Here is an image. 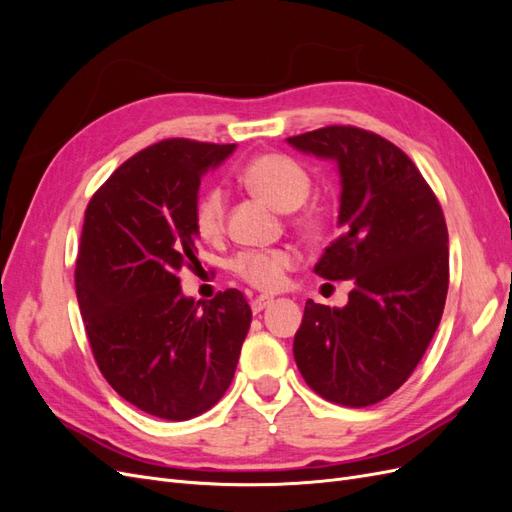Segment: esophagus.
<instances>
[{
    "label": "esophagus",
    "instance_id": "34e87169",
    "mask_svg": "<svg viewBox=\"0 0 512 512\" xmlns=\"http://www.w3.org/2000/svg\"><path fill=\"white\" fill-rule=\"evenodd\" d=\"M271 303H273V297H267V294H260V297L252 299V312L258 314V312H262V309H265V307H269Z\"/></svg>",
    "mask_w": 512,
    "mask_h": 512
}]
</instances>
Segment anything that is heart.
Returning a JSON list of instances; mask_svg holds the SVG:
<instances>
[{
  "mask_svg": "<svg viewBox=\"0 0 512 512\" xmlns=\"http://www.w3.org/2000/svg\"><path fill=\"white\" fill-rule=\"evenodd\" d=\"M241 185L262 196L280 211H292V226L307 235L322 230L324 211L316 205L303 207L312 192L309 170L284 153H260L239 173ZM192 226L203 241H220L226 230V192L220 185L200 190L192 207ZM297 254L286 247L273 250H243L230 262L239 280L256 290H275L284 282V273L294 265Z\"/></svg>",
  "mask_w": 512,
  "mask_h": 512,
  "instance_id": "obj_1",
  "label": "heart"
}]
</instances>
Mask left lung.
Masks as SVG:
<instances>
[{"label":"left lung","mask_w":512,"mask_h":512,"mask_svg":"<svg viewBox=\"0 0 512 512\" xmlns=\"http://www.w3.org/2000/svg\"><path fill=\"white\" fill-rule=\"evenodd\" d=\"M288 143L339 166L342 235L314 271L354 284L342 309L305 303L294 361L327 401L374 406L412 376L440 324L448 292L444 213L416 164L376 132L327 126Z\"/></svg>","instance_id":"left-lung-1"}]
</instances>
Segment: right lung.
<instances>
[{"label":"right lung","instance_id":"add662e5","mask_svg":"<svg viewBox=\"0 0 512 512\" xmlns=\"http://www.w3.org/2000/svg\"><path fill=\"white\" fill-rule=\"evenodd\" d=\"M232 149L166 138L123 162L85 209L74 284L91 352L123 399L166 421L218 404L250 331L252 309L237 288L200 309L179 286V273L200 265V177Z\"/></svg>","mask_w":512,"mask_h":512}]
</instances>
